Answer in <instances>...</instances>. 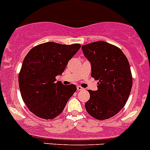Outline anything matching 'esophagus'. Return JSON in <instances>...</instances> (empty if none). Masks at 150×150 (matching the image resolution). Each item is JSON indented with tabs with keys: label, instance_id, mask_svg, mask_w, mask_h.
<instances>
[{
	"label": "esophagus",
	"instance_id": "esophagus-1",
	"mask_svg": "<svg viewBox=\"0 0 150 150\" xmlns=\"http://www.w3.org/2000/svg\"><path fill=\"white\" fill-rule=\"evenodd\" d=\"M84 88L81 87V86H77V90H83Z\"/></svg>",
	"mask_w": 150,
	"mask_h": 150
}]
</instances>
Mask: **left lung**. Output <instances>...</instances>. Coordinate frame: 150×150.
<instances>
[{"label": "left lung", "instance_id": "left-lung-1", "mask_svg": "<svg viewBox=\"0 0 150 150\" xmlns=\"http://www.w3.org/2000/svg\"><path fill=\"white\" fill-rule=\"evenodd\" d=\"M81 49L91 64V76L99 80L98 90H88L90 98L85 108L96 119H108L124 107L130 95V65L121 49L106 42H94L82 45Z\"/></svg>", "mask_w": 150, "mask_h": 150}]
</instances>
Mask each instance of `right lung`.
<instances>
[{
    "label": "right lung",
    "mask_w": 150,
    "mask_h": 150,
    "mask_svg": "<svg viewBox=\"0 0 150 150\" xmlns=\"http://www.w3.org/2000/svg\"><path fill=\"white\" fill-rule=\"evenodd\" d=\"M80 47L79 44L48 42L34 47L26 55L18 75V85L23 101L36 116L55 118L76 91L74 84L64 85L56 81L55 77L62 74Z\"/></svg>",
    "instance_id": "right-lung-1"
}]
</instances>
